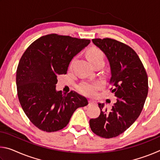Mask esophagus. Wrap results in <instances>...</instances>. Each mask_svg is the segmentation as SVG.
Instances as JSON below:
<instances>
[{
    "instance_id": "obj_1",
    "label": "esophagus",
    "mask_w": 160,
    "mask_h": 160,
    "mask_svg": "<svg viewBox=\"0 0 160 160\" xmlns=\"http://www.w3.org/2000/svg\"><path fill=\"white\" fill-rule=\"evenodd\" d=\"M89 104H96V101H94V100L92 99H89Z\"/></svg>"
}]
</instances>
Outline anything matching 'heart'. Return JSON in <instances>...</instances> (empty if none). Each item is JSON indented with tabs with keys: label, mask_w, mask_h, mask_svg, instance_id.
Listing matches in <instances>:
<instances>
[{
	"label": "heart",
	"mask_w": 160,
	"mask_h": 160,
	"mask_svg": "<svg viewBox=\"0 0 160 160\" xmlns=\"http://www.w3.org/2000/svg\"><path fill=\"white\" fill-rule=\"evenodd\" d=\"M87 58L88 61L92 64V66H95L96 64L102 63L104 64V54L100 48L92 47L89 48L86 53ZM75 61V57L72 58L70 61L69 66L71 68ZM102 87V84L99 82H84L80 83L78 86V90L80 93L83 95L88 97H93L96 94L97 91Z\"/></svg>",
	"instance_id": "1"
}]
</instances>
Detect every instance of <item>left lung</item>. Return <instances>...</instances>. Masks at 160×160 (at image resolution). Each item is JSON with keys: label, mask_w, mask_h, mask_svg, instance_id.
<instances>
[{"label": "left lung", "mask_w": 160, "mask_h": 160, "mask_svg": "<svg viewBox=\"0 0 160 160\" xmlns=\"http://www.w3.org/2000/svg\"><path fill=\"white\" fill-rule=\"evenodd\" d=\"M92 42L109 61L110 90L117 101L110 112L98 103L100 114L90 119V126L98 136L112 138L123 133L140 116L148 93V75L138 55L128 45L110 38H95Z\"/></svg>", "instance_id": "left-lung-1"}]
</instances>
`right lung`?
<instances>
[{
	"mask_svg": "<svg viewBox=\"0 0 160 160\" xmlns=\"http://www.w3.org/2000/svg\"><path fill=\"white\" fill-rule=\"evenodd\" d=\"M90 39L49 34L29 46L19 62L16 84L19 102L29 121L40 130L65 128L78 108L88 104L74 91L56 92L57 77L66 74L68 64Z\"/></svg>",
	"mask_w": 160,
	"mask_h": 160,
	"instance_id": "obj_1",
	"label": "right lung"
}]
</instances>
